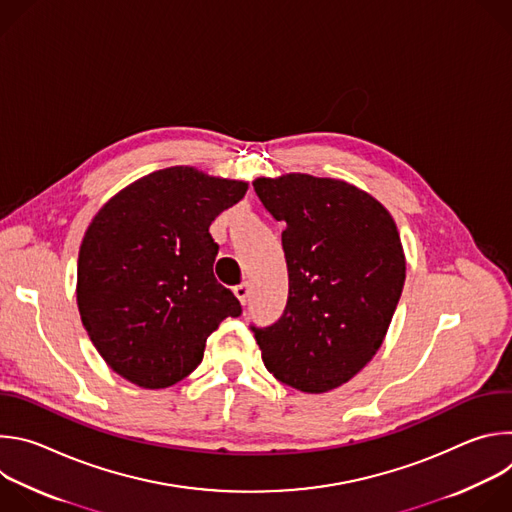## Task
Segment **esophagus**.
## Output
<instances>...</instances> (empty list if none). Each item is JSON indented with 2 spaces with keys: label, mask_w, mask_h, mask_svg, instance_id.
<instances>
[{
  "label": "esophagus",
  "mask_w": 512,
  "mask_h": 512,
  "mask_svg": "<svg viewBox=\"0 0 512 512\" xmlns=\"http://www.w3.org/2000/svg\"><path fill=\"white\" fill-rule=\"evenodd\" d=\"M233 291H235L237 300H239L243 306L249 302V283H239V285L233 287Z\"/></svg>",
  "instance_id": "esophagus-1"
}]
</instances>
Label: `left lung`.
<instances>
[{
    "label": "left lung",
    "mask_w": 512,
    "mask_h": 512,
    "mask_svg": "<svg viewBox=\"0 0 512 512\" xmlns=\"http://www.w3.org/2000/svg\"><path fill=\"white\" fill-rule=\"evenodd\" d=\"M253 188L275 221L289 275L283 316L251 326L273 377L328 393L381 348L405 283V255L389 210L334 178L285 174Z\"/></svg>",
    "instance_id": "left-lung-1"
}]
</instances>
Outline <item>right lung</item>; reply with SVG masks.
Instances as JSON below:
<instances>
[{
	"instance_id": "obj_1",
	"label": "right lung",
	"mask_w": 512,
	"mask_h": 512,
	"mask_svg": "<svg viewBox=\"0 0 512 512\" xmlns=\"http://www.w3.org/2000/svg\"><path fill=\"white\" fill-rule=\"evenodd\" d=\"M247 188L174 166L129 184L95 214L79 251L77 304L91 342L129 383L176 385L202 362L218 324L241 316L214 277L208 227Z\"/></svg>"
}]
</instances>
